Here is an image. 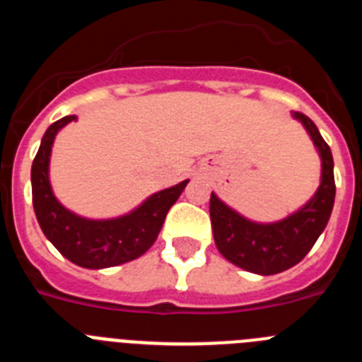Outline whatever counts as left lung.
<instances>
[{"mask_svg": "<svg viewBox=\"0 0 362 362\" xmlns=\"http://www.w3.org/2000/svg\"><path fill=\"white\" fill-rule=\"evenodd\" d=\"M308 132L321 158V183L312 199L276 223H255L230 209L212 192L210 219L217 250L235 267L259 276H274L303 261L328 225L335 199L334 158L317 127L300 112H292Z\"/></svg>", "mask_w": 362, "mask_h": 362, "instance_id": "1", "label": "left lung"}]
</instances>
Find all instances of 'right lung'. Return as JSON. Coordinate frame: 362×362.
I'll return each instance as SVG.
<instances>
[{"label": "right lung", "mask_w": 362, "mask_h": 362, "mask_svg": "<svg viewBox=\"0 0 362 362\" xmlns=\"http://www.w3.org/2000/svg\"><path fill=\"white\" fill-rule=\"evenodd\" d=\"M78 116H65L52 123L41 139L32 163V203L37 223L50 243L70 263L90 270L117 267L141 257L156 243L165 217L179 199L188 179L146 197L139 206L110 219H88L65 209L50 185V153L57 132Z\"/></svg>", "instance_id": "obj_1"}]
</instances>
